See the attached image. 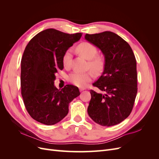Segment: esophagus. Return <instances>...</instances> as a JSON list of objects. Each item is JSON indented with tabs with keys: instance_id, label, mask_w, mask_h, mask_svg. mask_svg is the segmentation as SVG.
<instances>
[{
	"instance_id": "obj_1",
	"label": "esophagus",
	"mask_w": 159,
	"mask_h": 159,
	"mask_svg": "<svg viewBox=\"0 0 159 159\" xmlns=\"http://www.w3.org/2000/svg\"><path fill=\"white\" fill-rule=\"evenodd\" d=\"M84 90H85L84 88H80V91H81H81H83Z\"/></svg>"
}]
</instances>
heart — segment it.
<instances>
[{
    "label": "heart",
    "instance_id": "obj_1",
    "mask_svg": "<svg viewBox=\"0 0 159 159\" xmlns=\"http://www.w3.org/2000/svg\"><path fill=\"white\" fill-rule=\"evenodd\" d=\"M77 50L80 55L82 56L86 60H89L88 67L95 72H99L102 70L103 67V60L102 57L96 56L98 50L96 47L89 42H84L81 43L77 46ZM73 50L69 48L66 51L62 58V62L66 68H68L71 64ZM93 75L91 71L81 72L74 71L68 76V80L71 84L78 87H85L92 80Z\"/></svg>",
    "mask_w": 159,
    "mask_h": 159
}]
</instances>
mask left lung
Returning <instances> with one entry per match:
<instances>
[{"mask_svg":"<svg viewBox=\"0 0 159 159\" xmlns=\"http://www.w3.org/2000/svg\"><path fill=\"white\" fill-rule=\"evenodd\" d=\"M85 39L102 52L104 70L93 84L102 93L91 90L89 116L102 126H113L131 113L137 93V62L128 43L115 33L86 34Z\"/></svg>","mask_w":159,"mask_h":159,"instance_id":"1","label":"left lung"}]
</instances>
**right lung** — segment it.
<instances>
[{"instance_id": "add662e5", "label": "right lung", "mask_w": 159, "mask_h": 159, "mask_svg": "<svg viewBox=\"0 0 159 159\" xmlns=\"http://www.w3.org/2000/svg\"><path fill=\"white\" fill-rule=\"evenodd\" d=\"M81 33L66 34L53 28L39 32L28 42L21 60V94L28 113L38 122L52 125L68 113L69 103L80 95L78 87L54 85L56 74L63 70L66 51Z\"/></svg>"}]
</instances>
